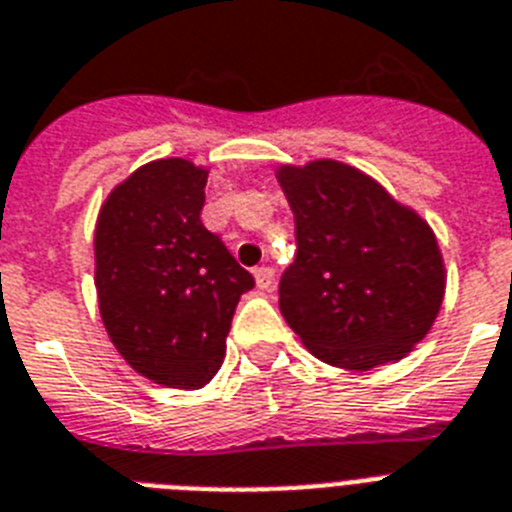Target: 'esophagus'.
I'll return each mask as SVG.
<instances>
[{
  "instance_id": "esophagus-1",
  "label": "esophagus",
  "mask_w": 512,
  "mask_h": 512,
  "mask_svg": "<svg viewBox=\"0 0 512 512\" xmlns=\"http://www.w3.org/2000/svg\"><path fill=\"white\" fill-rule=\"evenodd\" d=\"M253 277H256V287H259V290H269V287L274 285L272 266H259V269L253 272Z\"/></svg>"
}]
</instances>
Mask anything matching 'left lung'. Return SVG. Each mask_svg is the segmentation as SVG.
Listing matches in <instances>:
<instances>
[{
	"label": "left lung",
	"instance_id": "left-lung-1",
	"mask_svg": "<svg viewBox=\"0 0 512 512\" xmlns=\"http://www.w3.org/2000/svg\"><path fill=\"white\" fill-rule=\"evenodd\" d=\"M295 217L280 311L319 361L369 371L426 337L445 298L432 227L356 167L316 159L277 172Z\"/></svg>",
	"mask_w": 512,
	"mask_h": 512
}]
</instances>
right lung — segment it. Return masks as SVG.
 Instances as JSON below:
<instances>
[{"instance_id":"1","label":"right lung","mask_w":512,"mask_h":512,"mask_svg":"<svg viewBox=\"0 0 512 512\" xmlns=\"http://www.w3.org/2000/svg\"><path fill=\"white\" fill-rule=\"evenodd\" d=\"M209 170L159 159L109 193L94 235L109 340L141 377L175 390L214 379L251 272L201 222Z\"/></svg>"}]
</instances>
